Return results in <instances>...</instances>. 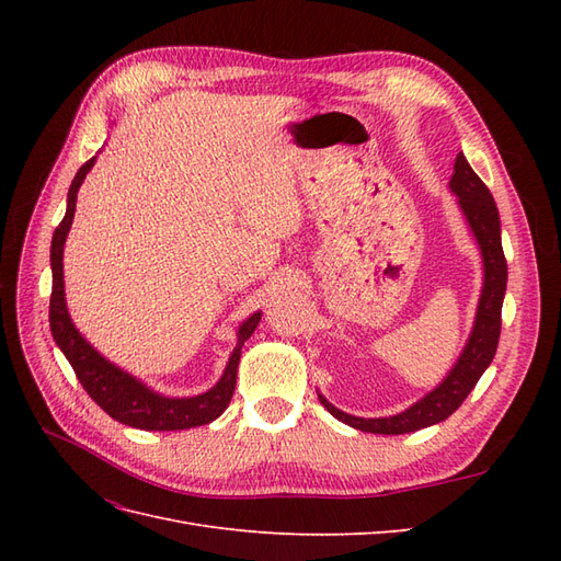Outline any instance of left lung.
Segmentation results:
<instances>
[{
  "mask_svg": "<svg viewBox=\"0 0 561 561\" xmlns=\"http://www.w3.org/2000/svg\"><path fill=\"white\" fill-rule=\"evenodd\" d=\"M449 190L458 196V208H461L474 241H478L484 266V283L478 301V313H474L468 342L454 367L449 369V375L439 381L431 393H426L412 407H407L404 412L393 416L363 419L346 414L342 410H336V407L328 402V398L318 390V400L322 402V407H325L334 419L348 423L351 428L377 435H402L435 426V423L449 419L458 407L463 404L474 383L484 375V369L494 360L501 336V309L507 285V262L501 245L499 208L494 203V196L486 190V184L472 171L463 154H458L454 161Z\"/></svg>",
  "mask_w": 561,
  "mask_h": 561,
  "instance_id": "8db88e82",
  "label": "left lung"
}]
</instances>
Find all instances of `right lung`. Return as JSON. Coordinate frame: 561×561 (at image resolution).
I'll list each match as a JSON object with an SVG mask.
<instances>
[{
	"mask_svg": "<svg viewBox=\"0 0 561 561\" xmlns=\"http://www.w3.org/2000/svg\"><path fill=\"white\" fill-rule=\"evenodd\" d=\"M95 165V157L83 163L67 192V210L62 222L54 231L50 241V271H54V290H50L48 304V322L58 348L70 360L79 383L87 388V393L105 410L114 421L140 431H186L196 426H206L222 414L233 396L236 371L241 363V348L260 325L262 311H254L248 320L241 322L236 332V346L229 355V363L219 381L194 398H168L157 393L154 388L142 383L138 377L128 375L126 369L110 363L105 355H100L83 334L75 328V322L67 311L65 301V276H62V250L67 233L72 229V219L77 210V194L81 182L87 180L89 171Z\"/></svg>",
	"mask_w": 561,
	"mask_h": 561,
	"instance_id": "add662e5",
	"label": "right lung"
}]
</instances>
